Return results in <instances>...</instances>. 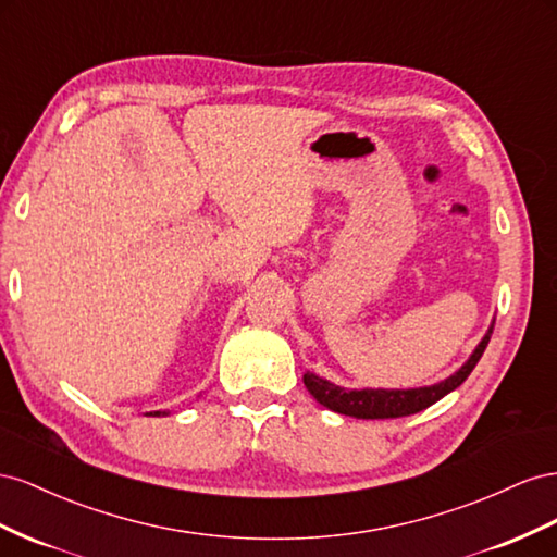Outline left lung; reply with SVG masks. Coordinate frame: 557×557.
Returning a JSON list of instances; mask_svg holds the SVG:
<instances>
[{"label":"left lung","instance_id":"1","mask_svg":"<svg viewBox=\"0 0 557 557\" xmlns=\"http://www.w3.org/2000/svg\"><path fill=\"white\" fill-rule=\"evenodd\" d=\"M492 326L487 329L479 347L473 349V355L462 363V369H457L450 377L441 380L436 385L416 387V389H345L310 371L304 375V383L317 401L333 412H341V416H349L357 420H387V418L412 416V412L429 408L465 383L485 352L492 336Z\"/></svg>","mask_w":557,"mask_h":557}]
</instances>
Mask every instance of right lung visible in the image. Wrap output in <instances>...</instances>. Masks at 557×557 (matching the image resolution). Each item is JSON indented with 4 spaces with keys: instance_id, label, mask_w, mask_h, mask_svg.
Returning <instances> with one entry per match:
<instances>
[{
    "instance_id": "right-lung-1",
    "label": "right lung",
    "mask_w": 557,
    "mask_h": 557,
    "mask_svg": "<svg viewBox=\"0 0 557 557\" xmlns=\"http://www.w3.org/2000/svg\"><path fill=\"white\" fill-rule=\"evenodd\" d=\"M149 416H168V412H161V410H156V412H149Z\"/></svg>"
}]
</instances>
